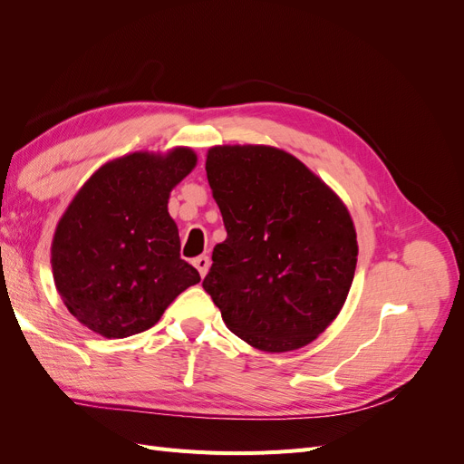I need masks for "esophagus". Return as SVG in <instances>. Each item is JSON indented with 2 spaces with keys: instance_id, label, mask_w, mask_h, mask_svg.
<instances>
[{
  "instance_id": "34e87169",
  "label": "esophagus",
  "mask_w": 464,
  "mask_h": 464,
  "mask_svg": "<svg viewBox=\"0 0 464 464\" xmlns=\"http://www.w3.org/2000/svg\"><path fill=\"white\" fill-rule=\"evenodd\" d=\"M193 265H195V269L199 271V275L205 276L207 271H208V266H210V259L207 256H199V257L193 259Z\"/></svg>"
}]
</instances>
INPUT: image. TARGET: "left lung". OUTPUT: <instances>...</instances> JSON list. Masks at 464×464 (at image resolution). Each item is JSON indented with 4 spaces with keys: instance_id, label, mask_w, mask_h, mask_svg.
Here are the masks:
<instances>
[{
    "instance_id": "obj_1",
    "label": "left lung",
    "mask_w": 464,
    "mask_h": 464,
    "mask_svg": "<svg viewBox=\"0 0 464 464\" xmlns=\"http://www.w3.org/2000/svg\"><path fill=\"white\" fill-rule=\"evenodd\" d=\"M205 170L227 240L203 280L227 327L265 353L312 343L339 315L356 271L346 207L275 147L208 149Z\"/></svg>"
}]
</instances>
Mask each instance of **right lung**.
I'll use <instances>...</instances> for the list:
<instances>
[{
    "label": "right lung",
    "mask_w": 464,
    "mask_h": 464,
    "mask_svg": "<svg viewBox=\"0 0 464 464\" xmlns=\"http://www.w3.org/2000/svg\"><path fill=\"white\" fill-rule=\"evenodd\" d=\"M198 162L191 149L133 152L96 170L58 222L52 271L69 314L106 339L150 329L198 285L179 257L168 198Z\"/></svg>",
    "instance_id": "add662e5"
}]
</instances>
